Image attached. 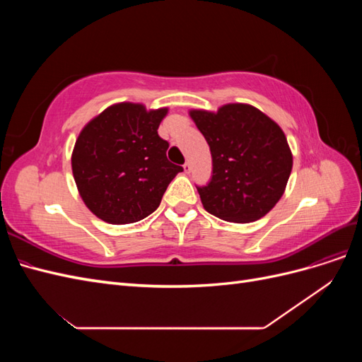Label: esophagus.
Segmentation results:
<instances>
[{
    "label": "esophagus",
    "instance_id": "esophagus-1",
    "mask_svg": "<svg viewBox=\"0 0 362 362\" xmlns=\"http://www.w3.org/2000/svg\"><path fill=\"white\" fill-rule=\"evenodd\" d=\"M182 169H184V172H185V173H189V172L192 170V164H190L189 161H185V163H184V166H182Z\"/></svg>",
    "mask_w": 362,
    "mask_h": 362
}]
</instances>
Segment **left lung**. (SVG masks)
<instances>
[{
  "label": "left lung",
  "instance_id": "left-lung-1",
  "mask_svg": "<svg viewBox=\"0 0 362 362\" xmlns=\"http://www.w3.org/2000/svg\"><path fill=\"white\" fill-rule=\"evenodd\" d=\"M211 151L213 177L199 192L205 210L226 222L266 216L286 192L293 156L281 127L249 104L190 110Z\"/></svg>",
  "mask_w": 362,
  "mask_h": 362
}]
</instances>
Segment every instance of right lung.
Masks as SVG:
<instances>
[{"mask_svg": "<svg viewBox=\"0 0 362 362\" xmlns=\"http://www.w3.org/2000/svg\"><path fill=\"white\" fill-rule=\"evenodd\" d=\"M168 108L119 103L93 117L76 139L72 173L86 206L112 225L134 223L154 213L170 181L182 172L168 160L158 136Z\"/></svg>", "mask_w": 362, "mask_h": 362, "instance_id": "obj_1", "label": "right lung"}]
</instances>
